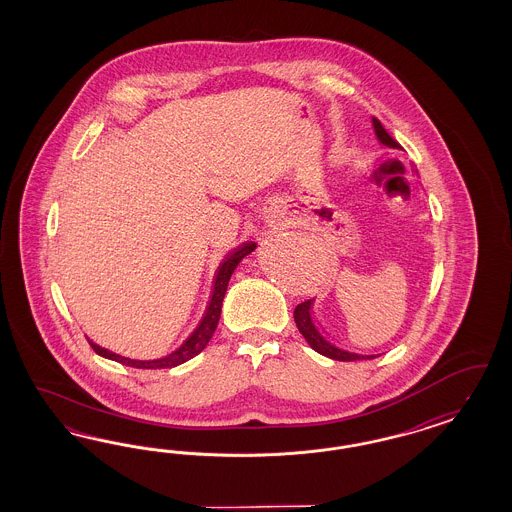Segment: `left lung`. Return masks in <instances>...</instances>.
I'll return each instance as SVG.
<instances>
[{
  "label": "left lung",
  "mask_w": 512,
  "mask_h": 512,
  "mask_svg": "<svg viewBox=\"0 0 512 512\" xmlns=\"http://www.w3.org/2000/svg\"><path fill=\"white\" fill-rule=\"evenodd\" d=\"M373 131L377 135V140L387 146V148H394V150H403L402 146L392 139L387 133V129L383 127V124L372 118ZM311 304L313 300H306L302 304H298L295 308V323L300 330V334L306 338V341L310 343L311 349H315L319 355L323 357L332 358V360H341V362H351V360H372V358L379 357V355H358V353H351V351H345L336 347L334 343L326 340L325 336L319 332V328L313 323L311 319Z\"/></svg>",
  "instance_id": "left-lung-1"
}]
</instances>
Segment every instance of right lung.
<instances>
[{"mask_svg": "<svg viewBox=\"0 0 512 512\" xmlns=\"http://www.w3.org/2000/svg\"><path fill=\"white\" fill-rule=\"evenodd\" d=\"M255 249L253 242H246L242 246L231 251L223 263L219 264L217 268L216 281H214V289H212V296H210V302L206 306L204 311V317L201 319L199 326L191 332V336L187 338L176 351H172L171 355L163 358H155V360H135V358L122 357V355H116L109 349L97 345L90 341L93 351L99 355V357L109 358L114 362H120L124 366L129 368H139V370H165V368H174V366H180L184 364L189 358L197 357L201 353L202 349L208 345V341L212 338V334L216 332L217 323H219V315H221V306H223V298L227 293V285H229V279L233 276L236 266L240 264V261L249 255L251 251Z\"/></svg>", "mask_w": 512, "mask_h": 512, "instance_id": "1", "label": "right lung"}]
</instances>
